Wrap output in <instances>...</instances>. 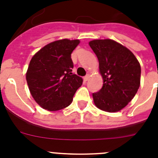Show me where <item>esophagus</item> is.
Listing matches in <instances>:
<instances>
[{
    "instance_id": "obj_1",
    "label": "esophagus",
    "mask_w": 158,
    "mask_h": 158,
    "mask_svg": "<svg viewBox=\"0 0 158 158\" xmlns=\"http://www.w3.org/2000/svg\"><path fill=\"white\" fill-rule=\"evenodd\" d=\"M89 77H90V76H89V74H87L86 76L84 77V80L85 81H87L89 79Z\"/></svg>"
}]
</instances>
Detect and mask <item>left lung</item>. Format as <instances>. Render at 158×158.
I'll return each mask as SVG.
<instances>
[{
  "label": "left lung",
  "instance_id": "obj_1",
  "mask_svg": "<svg viewBox=\"0 0 158 158\" xmlns=\"http://www.w3.org/2000/svg\"><path fill=\"white\" fill-rule=\"evenodd\" d=\"M89 46L99 61L103 87L93 93L100 110L116 112L126 107L140 86L141 66L134 54L111 40H95Z\"/></svg>",
  "mask_w": 158,
  "mask_h": 158
}]
</instances>
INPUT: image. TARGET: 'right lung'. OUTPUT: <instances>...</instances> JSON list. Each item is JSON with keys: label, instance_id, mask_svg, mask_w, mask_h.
Listing matches in <instances>:
<instances>
[{"label": "right lung", "instance_id": "1", "mask_svg": "<svg viewBox=\"0 0 158 158\" xmlns=\"http://www.w3.org/2000/svg\"><path fill=\"white\" fill-rule=\"evenodd\" d=\"M78 40H61L49 43L32 57L26 73L32 97L48 111L63 109L72 103L83 80L73 74L71 59Z\"/></svg>", "mask_w": 158, "mask_h": 158}]
</instances>
